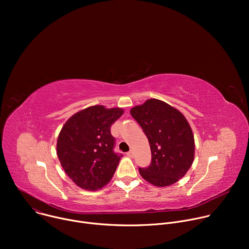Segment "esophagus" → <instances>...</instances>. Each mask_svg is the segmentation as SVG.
<instances>
[{"mask_svg": "<svg viewBox=\"0 0 249 249\" xmlns=\"http://www.w3.org/2000/svg\"><path fill=\"white\" fill-rule=\"evenodd\" d=\"M126 155H127L129 158H133V157H134V153H133V151H129Z\"/></svg>", "mask_w": 249, "mask_h": 249, "instance_id": "1", "label": "esophagus"}]
</instances>
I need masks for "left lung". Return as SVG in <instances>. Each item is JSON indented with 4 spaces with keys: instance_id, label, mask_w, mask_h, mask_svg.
<instances>
[{
    "instance_id": "obj_1",
    "label": "left lung",
    "mask_w": 249,
    "mask_h": 249,
    "mask_svg": "<svg viewBox=\"0 0 249 249\" xmlns=\"http://www.w3.org/2000/svg\"><path fill=\"white\" fill-rule=\"evenodd\" d=\"M132 117L146 134L152 153L151 164L139 167L141 176L155 186L178 181L194 160V136L183 114L159 99H148L133 107Z\"/></svg>"
}]
</instances>
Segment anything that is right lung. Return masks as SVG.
<instances>
[{
  "label": "right lung",
  "mask_w": 249,
  "mask_h": 249,
  "mask_svg": "<svg viewBox=\"0 0 249 249\" xmlns=\"http://www.w3.org/2000/svg\"><path fill=\"white\" fill-rule=\"evenodd\" d=\"M121 108L94 105L81 110L63 126L57 140V156L67 175L79 187L95 191L107 184L122 155L116 154L111 125Z\"/></svg>",
  "instance_id": "right-lung-1"
}]
</instances>
